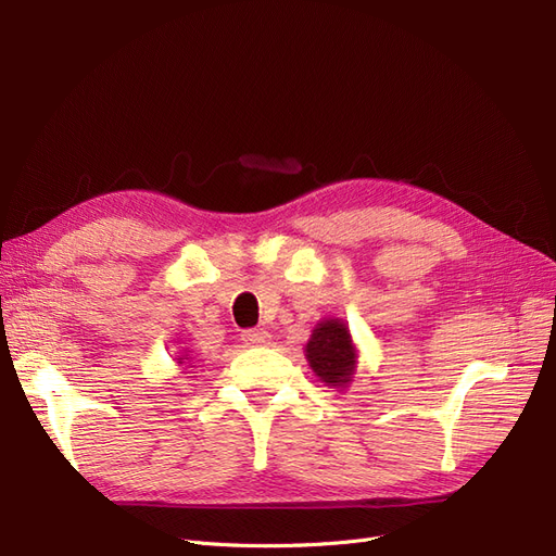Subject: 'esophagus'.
I'll use <instances>...</instances> for the list:
<instances>
[{
    "mask_svg": "<svg viewBox=\"0 0 556 556\" xmlns=\"http://www.w3.org/2000/svg\"><path fill=\"white\" fill-rule=\"evenodd\" d=\"M242 341H244V345L258 348V345H265L267 341H270V334H267L265 330H244Z\"/></svg>",
    "mask_w": 556,
    "mask_h": 556,
    "instance_id": "1",
    "label": "esophagus"
}]
</instances>
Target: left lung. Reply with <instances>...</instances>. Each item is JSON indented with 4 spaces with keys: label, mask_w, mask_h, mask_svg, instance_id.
<instances>
[{
    "label": "left lung",
    "mask_w": 556,
    "mask_h": 556,
    "mask_svg": "<svg viewBox=\"0 0 556 556\" xmlns=\"http://www.w3.org/2000/svg\"><path fill=\"white\" fill-rule=\"evenodd\" d=\"M306 359L323 382L332 387L351 382L355 374V348L348 327L339 320L320 323L312 341L306 343Z\"/></svg>",
    "instance_id": "1"
}]
</instances>
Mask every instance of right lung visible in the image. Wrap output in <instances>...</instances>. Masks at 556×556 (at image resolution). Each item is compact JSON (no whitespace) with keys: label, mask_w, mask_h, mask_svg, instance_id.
<instances>
[{"label":"right lung","mask_w":556,"mask_h":556,"mask_svg":"<svg viewBox=\"0 0 556 556\" xmlns=\"http://www.w3.org/2000/svg\"><path fill=\"white\" fill-rule=\"evenodd\" d=\"M180 359H185V357H180ZM178 364H182V362H178Z\"/></svg>","instance_id":"obj_1"}]
</instances>
